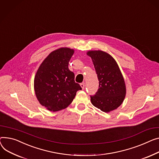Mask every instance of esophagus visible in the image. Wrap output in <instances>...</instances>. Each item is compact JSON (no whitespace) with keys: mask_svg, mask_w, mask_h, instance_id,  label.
Instances as JSON below:
<instances>
[{"mask_svg":"<svg viewBox=\"0 0 159 159\" xmlns=\"http://www.w3.org/2000/svg\"><path fill=\"white\" fill-rule=\"evenodd\" d=\"M80 86H81L82 89H84V88H85V83H84V82L81 83V84H80Z\"/></svg>","mask_w":159,"mask_h":159,"instance_id":"1","label":"esophagus"}]
</instances>
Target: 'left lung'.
Wrapping results in <instances>:
<instances>
[{"mask_svg": "<svg viewBox=\"0 0 159 159\" xmlns=\"http://www.w3.org/2000/svg\"><path fill=\"white\" fill-rule=\"evenodd\" d=\"M88 55L93 61L99 81L97 93L90 95L92 104L105 112L117 109L123 102L126 94L124 79L117 62L103 51H89Z\"/></svg>", "mask_w": 159, "mask_h": 159, "instance_id": "8db88e82", "label": "left lung"}]
</instances>
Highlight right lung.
<instances>
[{
	"instance_id": "right-lung-1",
	"label": "right lung",
	"mask_w": 159,
	"mask_h": 159,
	"mask_svg": "<svg viewBox=\"0 0 159 159\" xmlns=\"http://www.w3.org/2000/svg\"><path fill=\"white\" fill-rule=\"evenodd\" d=\"M74 50L61 48L51 52L41 63L34 78V91L39 103L50 111L65 109L82 88L68 68Z\"/></svg>"
}]
</instances>
